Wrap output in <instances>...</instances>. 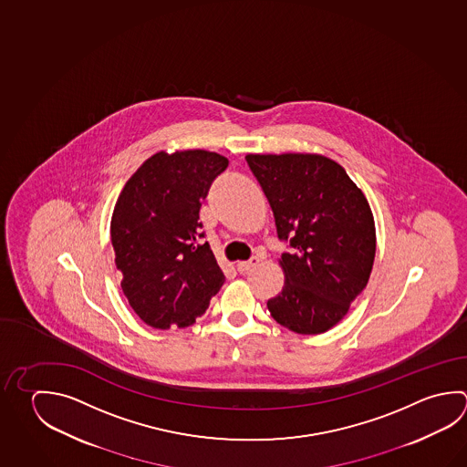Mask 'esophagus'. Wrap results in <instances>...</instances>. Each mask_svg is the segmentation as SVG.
Masks as SVG:
<instances>
[{
    "mask_svg": "<svg viewBox=\"0 0 467 467\" xmlns=\"http://www.w3.org/2000/svg\"><path fill=\"white\" fill-rule=\"evenodd\" d=\"M260 264V260L258 258H250L248 262H238L237 270L240 273H248L254 270L256 265Z\"/></svg>",
    "mask_w": 467,
    "mask_h": 467,
    "instance_id": "34e87169",
    "label": "esophagus"
}]
</instances>
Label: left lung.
I'll return each mask as SVG.
<instances>
[{
	"label": "left lung",
	"instance_id": "obj_1",
	"mask_svg": "<svg viewBox=\"0 0 467 467\" xmlns=\"http://www.w3.org/2000/svg\"><path fill=\"white\" fill-rule=\"evenodd\" d=\"M270 202L276 232L293 250L281 254V293L268 299L276 323L321 334L344 319L367 286L375 260L368 201L339 162L316 153L246 154Z\"/></svg>",
	"mask_w": 467,
	"mask_h": 467
}]
</instances>
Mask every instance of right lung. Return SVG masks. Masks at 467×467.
Instances as JSON below:
<instances>
[{
    "label": "right lung",
    "mask_w": 467,
    "mask_h": 467,
    "mask_svg": "<svg viewBox=\"0 0 467 467\" xmlns=\"http://www.w3.org/2000/svg\"><path fill=\"white\" fill-rule=\"evenodd\" d=\"M227 166L225 156L205 150L160 151L119 192L110 237L121 289L154 329L194 324L225 281L211 245L201 244L199 211Z\"/></svg>",
    "instance_id": "1"
}]
</instances>
